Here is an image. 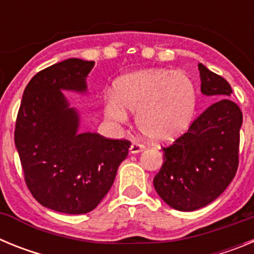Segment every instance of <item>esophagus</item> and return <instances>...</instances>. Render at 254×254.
<instances>
[{
    "instance_id": "obj_1",
    "label": "esophagus",
    "mask_w": 254,
    "mask_h": 254,
    "mask_svg": "<svg viewBox=\"0 0 254 254\" xmlns=\"http://www.w3.org/2000/svg\"><path fill=\"white\" fill-rule=\"evenodd\" d=\"M143 149H145L143 145H141V143H137V142H133L131 145V147H129V152H131V154H137V152L142 151Z\"/></svg>"
}]
</instances>
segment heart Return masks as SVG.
<instances>
[{
	"label": "heart",
	"mask_w": 254,
	"mask_h": 254,
	"mask_svg": "<svg viewBox=\"0 0 254 254\" xmlns=\"http://www.w3.org/2000/svg\"><path fill=\"white\" fill-rule=\"evenodd\" d=\"M197 91L192 78L172 69H149L122 77L116 95L105 98V116L114 122L137 114L141 133L154 142H169L183 133L193 118Z\"/></svg>",
	"instance_id": "obj_1"
}]
</instances>
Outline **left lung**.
<instances>
[{
    "instance_id": "obj_1",
    "label": "left lung",
    "mask_w": 254,
    "mask_h": 254,
    "mask_svg": "<svg viewBox=\"0 0 254 254\" xmlns=\"http://www.w3.org/2000/svg\"><path fill=\"white\" fill-rule=\"evenodd\" d=\"M201 93L219 99L168 147L154 187L164 202L179 211L205 207L226 190L239 164L243 114L229 98L225 78L198 64Z\"/></svg>"
}]
</instances>
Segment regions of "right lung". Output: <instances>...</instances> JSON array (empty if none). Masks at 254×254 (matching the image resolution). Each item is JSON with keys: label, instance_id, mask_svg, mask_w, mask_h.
<instances>
[{"label": "right lung", "instance_id": "1", "mask_svg": "<svg viewBox=\"0 0 254 254\" xmlns=\"http://www.w3.org/2000/svg\"><path fill=\"white\" fill-rule=\"evenodd\" d=\"M94 61L68 58L26 85L15 126L26 186L44 207L77 215L99 205L127 158L131 142L78 132L80 117L62 90L86 93Z\"/></svg>", "mask_w": 254, "mask_h": 254}]
</instances>
